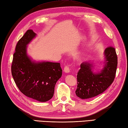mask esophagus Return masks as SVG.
<instances>
[{
  "label": "esophagus",
  "mask_w": 128,
  "mask_h": 128,
  "mask_svg": "<svg viewBox=\"0 0 128 128\" xmlns=\"http://www.w3.org/2000/svg\"><path fill=\"white\" fill-rule=\"evenodd\" d=\"M64 71L65 72H66V73H69L70 72V69H69V68L68 66H66L64 68Z\"/></svg>",
  "instance_id": "esophagus-1"
}]
</instances>
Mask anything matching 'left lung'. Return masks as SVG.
<instances>
[{
  "instance_id": "obj_1",
  "label": "left lung",
  "mask_w": 128,
  "mask_h": 128,
  "mask_svg": "<svg viewBox=\"0 0 128 128\" xmlns=\"http://www.w3.org/2000/svg\"><path fill=\"white\" fill-rule=\"evenodd\" d=\"M103 68H95V62H82L77 74L78 86L76 94L82 99H89L102 94L113 82L116 76L118 58L114 48L108 47L104 52Z\"/></svg>"
}]
</instances>
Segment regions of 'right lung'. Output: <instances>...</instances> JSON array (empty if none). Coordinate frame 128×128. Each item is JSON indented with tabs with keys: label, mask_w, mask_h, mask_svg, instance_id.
Instances as JSON below:
<instances>
[{
	"label": "right lung",
	"mask_w": 128,
	"mask_h": 128,
	"mask_svg": "<svg viewBox=\"0 0 128 128\" xmlns=\"http://www.w3.org/2000/svg\"><path fill=\"white\" fill-rule=\"evenodd\" d=\"M36 36L28 30L18 42L12 66V74L18 88L25 96L40 102L53 96L57 81L62 76L59 62L36 61L27 52L28 45Z\"/></svg>",
	"instance_id": "add662e5"
}]
</instances>
